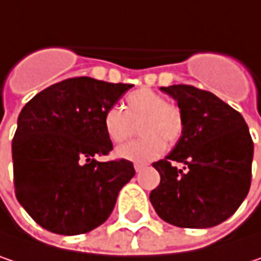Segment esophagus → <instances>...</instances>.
Listing matches in <instances>:
<instances>
[{"instance_id":"obj_1","label":"esophagus","mask_w":261,"mask_h":261,"mask_svg":"<svg viewBox=\"0 0 261 261\" xmlns=\"http://www.w3.org/2000/svg\"><path fill=\"white\" fill-rule=\"evenodd\" d=\"M134 168H135V171H137V172H141V171L145 168V165H144V163H135V165H134Z\"/></svg>"}]
</instances>
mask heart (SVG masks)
Here are the masks:
<instances>
[{"label":"heart","mask_w":261,"mask_h":261,"mask_svg":"<svg viewBox=\"0 0 261 261\" xmlns=\"http://www.w3.org/2000/svg\"><path fill=\"white\" fill-rule=\"evenodd\" d=\"M140 121L142 138L119 147L117 158L150 162L165 151L166 141L177 142L184 129V117L177 105L166 102L158 92L142 87L126 96L124 110L111 107L103 113V130L113 142H124L134 135L135 124Z\"/></svg>","instance_id":"b5f03b06"}]
</instances>
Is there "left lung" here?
Here are the masks:
<instances>
[{
  "mask_svg": "<svg viewBox=\"0 0 261 261\" xmlns=\"http://www.w3.org/2000/svg\"><path fill=\"white\" fill-rule=\"evenodd\" d=\"M160 90L177 101L184 129L172 151L153 163L160 184L150 202L172 226L214 227L234 214L250 192L254 144L248 126L211 92L187 84Z\"/></svg>",
  "mask_w": 261,
  "mask_h": 261,
  "instance_id": "1",
  "label": "left lung"
}]
</instances>
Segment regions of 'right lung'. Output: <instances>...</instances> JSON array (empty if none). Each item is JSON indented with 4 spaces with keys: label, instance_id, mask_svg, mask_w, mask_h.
Masks as SVG:
<instances>
[{
    "label": "right lung",
    "instance_id": "1",
    "mask_svg": "<svg viewBox=\"0 0 261 261\" xmlns=\"http://www.w3.org/2000/svg\"><path fill=\"white\" fill-rule=\"evenodd\" d=\"M130 87L75 77L47 87L22 108L11 144L14 192L48 232L72 236L96 229L135 175L129 160H96L113 150L103 113Z\"/></svg>",
    "mask_w": 261,
    "mask_h": 261
}]
</instances>
